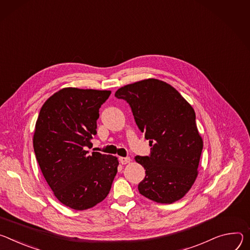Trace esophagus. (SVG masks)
Masks as SVG:
<instances>
[{"mask_svg": "<svg viewBox=\"0 0 250 250\" xmlns=\"http://www.w3.org/2000/svg\"><path fill=\"white\" fill-rule=\"evenodd\" d=\"M119 161L122 165H126V164H129L131 162V158L130 157H120Z\"/></svg>", "mask_w": 250, "mask_h": 250, "instance_id": "1", "label": "esophagus"}]
</instances>
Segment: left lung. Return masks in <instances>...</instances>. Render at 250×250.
Wrapping results in <instances>:
<instances>
[{
	"label": "left lung",
	"mask_w": 250,
	"mask_h": 250,
	"mask_svg": "<svg viewBox=\"0 0 250 250\" xmlns=\"http://www.w3.org/2000/svg\"><path fill=\"white\" fill-rule=\"evenodd\" d=\"M115 96L129 103L152 147L150 156L135 157L146 170L139 192L160 204L181 200L198 177L204 146L195 110L172 85L155 78L127 84Z\"/></svg>",
	"instance_id": "obj_1"
}]
</instances>
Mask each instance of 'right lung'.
Instances as JSON below:
<instances>
[{
	"instance_id": "add662e5",
	"label": "right lung",
	"mask_w": 250,
	"mask_h": 250,
	"mask_svg": "<svg viewBox=\"0 0 250 250\" xmlns=\"http://www.w3.org/2000/svg\"><path fill=\"white\" fill-rule=\"evenodd\" d=\"M110 90L62 88L42 105L34 133V150L55 198L84 210L102 202L117 174L118 159L92 152L99 108Z\"/></svg>"
}]
</instances>
